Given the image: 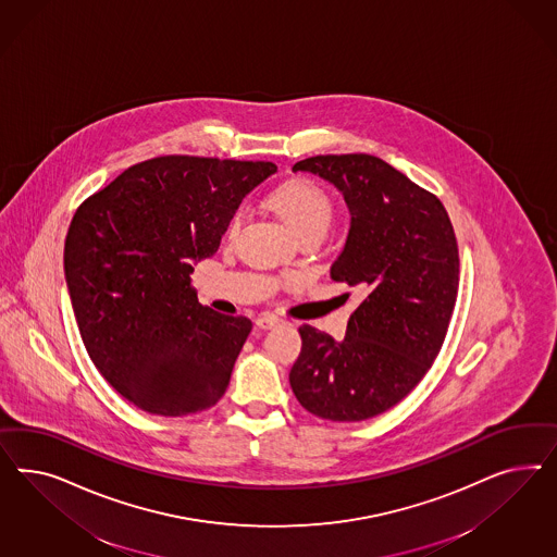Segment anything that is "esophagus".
Here are the masks:
<instances>
[{
  "label": "esophagus",
  "instance_id": "34e87169",
  "mask_svg": "<svg viewBox=\"0 0 557 557\" xmlns=\"http://www.w3.org/2000/svg\"><path fill=\"white\" fill-rule=\"evenodd\" d=\"M255 324H257L259 329H263V331H270V329L280 324V319L273 317V314H261V317L255 321Z\"/></svg>",
  "mask_w": 557,
  "mask_h": 557
}]
</instances>
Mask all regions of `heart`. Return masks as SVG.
<instances>
[{
  "label": "heart",
  "instance_id": "1",
  "mask_svg": "<svg viewBox=\"0 0 557 557\" xmlns=\"http://www.w3.org/2000/svg\"><path fill=\"white\" fill-rule=\"evenodd\" d=\"M271 203L296 235L310 231L324 235L335 212L326 189L312 180H292L277 187L271 196ZM243 216L245 210L238 208L231 219V233L240 226Z\"/></svg>",
  "mask_w": 557,
  "mask_h": 557
}]
</instances>
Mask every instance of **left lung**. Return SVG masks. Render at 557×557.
<instances>
[{
  "label": "left lung",
  "mask_w": 557,
  "mask_h": 557,
  "mask_svg": "<svg viewBox=\"0 0 557 557\" xmlns=\"http://www.w3.org/2000/svg\"><path fill=\"white\" fill-rule=\"evenodd\" d=\"M292 169L343 194L351 226L331 277L366 298L343 341L300 326L289 386L321 419L366 421L408 396L441 351L459 286L456 233L437 196L373 154H319Z\"/></svg>",
  "instance_id": "8db88e82"
}]
</instances>
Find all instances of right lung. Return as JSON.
Segmentation results:
<instances>
[{
  "label": "right lung",
  "mask_w": 557,
  "mask_h": 557,
  "mask_svg": "<svg viewBox=\"0 0 557 557\" xmlns=\"http://www.w3.org/2000/svg\"><path fill=\"white\" fill-rule=\"evenodd\" d=\"M277 168L165 154L89 196L65 238L85 349L128 403L161 417L216 405L253 324L198 302L194 261L219 251L243 198Z\"/></svg>",
  "instance_id": "obj_1"
}]
</instances>
